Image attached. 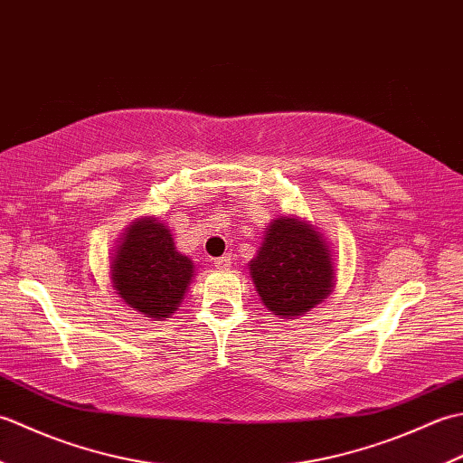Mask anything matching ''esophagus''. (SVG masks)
I'll return each mask as SVG.
<instances>
[{
  "label": "esophagus",
  "instance_id": "obj_1",
  "mask_svg": "<svg viewBox=\"0 0 463 463\" xmlns=\"http://www.w3.org/2000/svg\"><path fill=\"white\" fill-rule=\"evenodd\" d=\"M231 254H222V257H219V259H214L213 260V264L216 269H231Z\"/></svg>",
  "mask_w": 463,
  "mask_h": 463
}]
</instances>
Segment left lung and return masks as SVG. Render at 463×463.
Masks as SVG:
<instances>
[{
  "label": "left lung",
  "instance_id": "obj_1",
  "mask_svg": "<svg viewBox=\"0 0 463 463\" xmlns=\"http://www.w3.org/2000/svg\"><path fill=\"white\" fill-rule=\"evenodd\" d=\"M328 239L297 214L272 219L257 257L249 262L259 297L279 318H298L328 298L336 287Z\"/></svg>",
  "mask_w": 463,
  "mask_h": 463
}]
</instances>
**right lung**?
<instances>
[{"label": "right lung", "instance_id": "1", "mask_svg": "<svg viewBox=\"0 0 463 463\" xmlns=\"http://www.w3.org/2000/svg\"><path fill=\"white\" fill-rule=\"evenodd\" d=\"M194 277V262L175 247L169 226L156 216L135 219L109 257V280L127 307L151 320L179 310Z\"/></svg>", "mask_w": 463, "mask_h": 463}]
</instances>
